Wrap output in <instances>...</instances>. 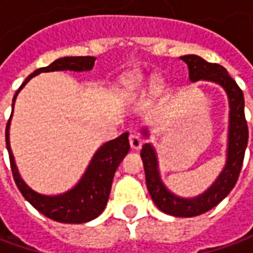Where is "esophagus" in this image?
Segmentation results:
<instances>
[{
  "instance_id": "esophagus-1",
  "label": "esophagus",
  "mask_w": 253,
  "mask_h": 253,
  "mask_svg": "<svg viewBox=\"0 0 253 253\" xmlns=\"http://www.w3.org/2000/svg\"><path fill=\"white\" fill-rule=\"evenodd\" d=\"M128 142H130V146H131L132 150H139V149L142 148V138L139 137V134L137 132H132L130 134V137H128Z\"/></svg>"
}]
</instances>
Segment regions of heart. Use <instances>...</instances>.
Segmentation results:
<instances>
[{"label":"heart","mask_w":253,"mask_h":253,"mask_svg":"<svg viewBox=\"0 0 253 253\" xmlns=\"http://www.w3.org/2000/svg\"><path fill=\"white\" fill-rule=\"evenodd\" d=\"M122 85L125 86L127 92H135V90L149 86V83L141 74H128L122 78Z\"/></svg>","instance_id":"1"}]
</instances>
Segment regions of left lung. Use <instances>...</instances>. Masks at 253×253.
<instances>
[{
  "label": "left lung",
  "mask_w": 253,
  "mask_h": 253,
  "mask_svg": "<svg viewBox=\"0 0 253 253\" xmlns=\"http://www.w3.org/2000/svg\"><path fill=\"white\" fill-rule=\"evenodd\" d=\"M188 66L190 80L195 83L198 80H207L219 84L228 93L230 107L229 121L228 161L215 183L202 195L184 199L173 195L165 188L160 179L157 169V157L150 143H145L141 150L146 186L152 199L161 211L175 217H195L211 210L225 196L232 191L240 176V170L244 161V154L248 143V125L244 114V94L240 86L230 77L226 69L218 63L206 62L198 55L180 57ZM145 135L148 132L143 131Z\"/></svg>",
  "instance_id": "left-lung-1"
}]
</instances>
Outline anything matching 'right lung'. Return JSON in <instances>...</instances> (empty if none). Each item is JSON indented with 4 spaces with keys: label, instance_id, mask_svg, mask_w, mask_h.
Masks as SVG:
<instances>
[{
    "label": "right lung",
    "instance_id": "obj_1",
    "mask_svg": "<svg viewBox=\"0 0 253 253\" xmlns=\"http://www.w3.org/2000/svg\"><path fill=\"white\" fill-rule=\"evenodd\" d=\"M94 61H96V58L93 57H65L54 61L47 67L38 69L25 78L24 83L21 84L19 90L14 94L13 104L20 89L23 88L31 78L35 77L36 74L42 72H55V70L85 72V70H90L93 67ZM12 114H13V111H12ZM12 114H10V118H12ZM10 118H9L8 125H6V131H5L6 149H8L9 161H10V168H12V173H13L14 183L25 199L30 202L38 211L42 212L43 215H46L50 219L57 221V222L83 223L99 217L104 210L108 198H110L112 179L115 175L116 168L130 150L128 132H123L121 137L104 143L96 152L90 164H89L88 169L84 173L83 179L78 181V184L73 190L67 191L62 195L46 196L31 190L30 187L23 181V179L20 177L19 170L14 164L10 145H9Z\"/></svg>",
    "mask_w": 253,
    "mask_h": 253
}]
</instances>
